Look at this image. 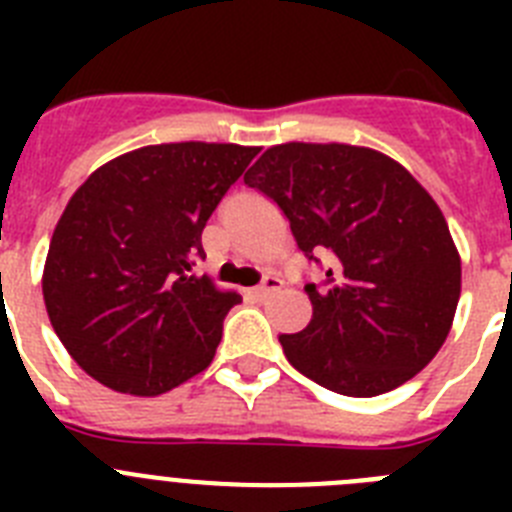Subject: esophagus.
<instances>
[{"label": "esophagus", "instance_id": "1", "mask_svg": "<svg viewBox=\"0 0 512 512\" xmlns=\"http://www.w3.org/2000/svg\"><path fill=\"white\" fill-rule=\"evenodd\" d=\"M279 287H282V279L274 277V274H266V277L261 279L259 287H253L251 292H253V295H256V297H259V300H264V297H269L271 292H277Z\"/></svg>", "mask_w": 512, "mask_h": 512}]
</instances>
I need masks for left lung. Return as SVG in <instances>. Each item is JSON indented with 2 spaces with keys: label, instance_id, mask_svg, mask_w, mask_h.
<instances>
[{
  "label": "left lung",
  "instance_id": "obj_1",
  "mask_svg": "<svg viewBox=\"0 0 512 512\" xmlns=\"http://www.w3.org/2000/svg\"><path fill=\"white\" fill-rule=\"evenodd\" d=\"M243 182L269 197L325 279L305 284L312 320L279 336L289 364L348 397L390 392L443 346L461 295V261L433 197L384 153L282 143Z\"/></svg>",
  "mask_w": 512,
  "mask_h": 512
}]
</instances>
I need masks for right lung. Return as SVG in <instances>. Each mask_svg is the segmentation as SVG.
I'll return each mask as SVG.
<instances>
[{
  "instance_id": "1",
  "label": "right lung",
  "mask_w": 512,
  "mask_h": 512,
  "mask_svg": "<svg viewBox=\"0 0 512 512\" xmlns=\"http://www.w3.org/2000/svg\"><path fill=\"white\" fill-rule=\"evenodd\" d=\"M259 148L164 143L81 184L53 230L45 310L71 359L115 392L153 397L207 369L241 302L192 266L202 230Z\"/></svg>"
}]
</instances>
